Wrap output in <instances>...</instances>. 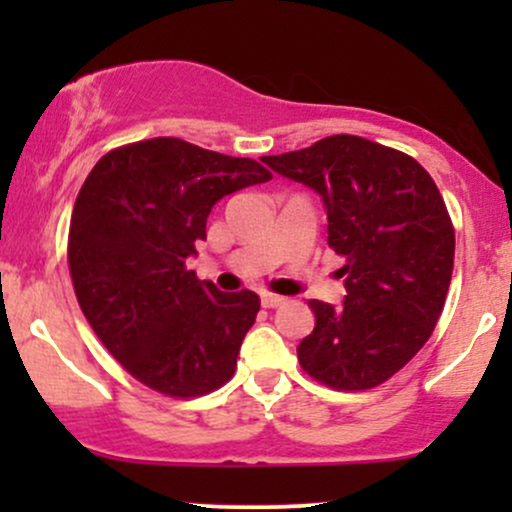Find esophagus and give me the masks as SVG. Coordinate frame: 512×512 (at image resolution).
<instances>
[{"label": "esophagus", "mask_w": 512, "mask_h": 512, "mask_svg": "<svg viewBox=\"0 0 512 512\" xmlns=\"http://www.w3.org/2000/svg\"><path fill=\"white\" fill-rule=\"evenodd\" d=\"M262 308H279V305L286 303L284 296H274V293H262Z\"/></svg>", "instance_id": "obj_1"}]
</instances>
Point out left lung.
<instances>
[{"instance_id":"left-lung-1","label":"left lung","mask_w":512,"mask_h":512,"mask_svg":"<svg viewBox=\"0 0 512 512\" xmlns=\"http://www.w3.org/2000/svg\"><path fill=\"white\" fill-rule=\"evenodd\" d=\"M327 211V243L346 264L342 305L310 301L303 370L334 390H370L431 337L450 289L455 231L436 182L414 158L351 134L262 156Z\"/></svg>"}]
</instances>
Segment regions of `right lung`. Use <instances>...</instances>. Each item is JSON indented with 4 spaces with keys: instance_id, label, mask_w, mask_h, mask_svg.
<instances>
[{
    "instance_id": "right-lung-1",
    "label": "right lung",
    "mask_w": 512,
    "mask_h": 512,
    "mask_svg": "<svg viewBox=\"0 0 512 512\" xmlns=\"http://www.w3.org/2000/svg\"><path fill=\"white\" fill-rule=\"evenodd\" d=\"M267 180L272 173L252 158L175 137L122 146L88 173L69 223L76 301L139 383L197 397L233 378L260 298L223 293L185 264L207 238L211 207Z\"/></svg>"
}]
</instances>
